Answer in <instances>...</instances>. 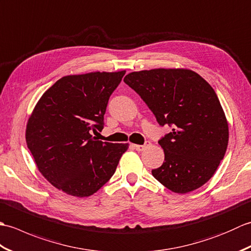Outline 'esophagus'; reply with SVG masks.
Listing matches in <instances>:
<instances>
[{
    "mask_svg": "<svg viewBox=\"0 0 251 251\" xmlns=\"http://www.w3.org/2000/svg\"><path fill=\"white\" fill-rule=\"evenodd\" d=\"M149 145H150V142L147 141V142H146V145H143V146H140V145H132V147H134L137 151L141 152V151L145 150L146 148H148V146H149Z\"/></svg>",
    "mask_w": 251,
    "mask_h": 251,
    "instance_id": "obj_1",
    "label": "esophagus"
}]
</instances>
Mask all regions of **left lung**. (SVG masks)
Segmentation results:
<instances>
[{"mask_svg": "<svg viewBox=\"0 0 251 251\" xmlns=\"http://www.w3.org/2000/svg\"><path fill=\"white\" fill-rule=\"evenodd\" d=\"M124 82L145 101L159 125L173 126L158 141L165 153L153 177L175 193L204 185L225 157L228 124L219 99L189 69H151L128 73Z\"/></svg>", "mask_w": 251, "mask_h": 251, "instance_id": "obj_1", "label": "left lung"}]
</instances>
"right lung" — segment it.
I'll use <instances>...</instances> for the list:
<instances>
[{
  "label": "right lung",
  "instance_id": "add662e5",
  "mask_svg": "<svg viewBox=\"0 0 251 251\" xmlns=\"http://www.w3.org/2000/svg\"><path fill=\"white\" fill-rule=\"evenodd\" d=\"M124 71L63 76L42 95L29 116L25 141L36 167L65 193L87 197L115 173L128 143L96 140L111 94Z\"/></svg>",
  "mask_w": 251,
  "mask_h": 251
}]
</instances>
